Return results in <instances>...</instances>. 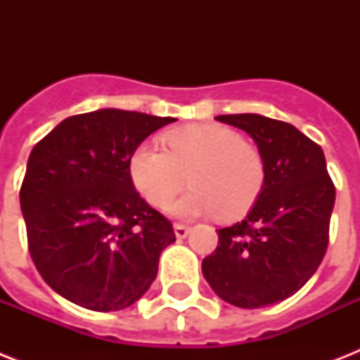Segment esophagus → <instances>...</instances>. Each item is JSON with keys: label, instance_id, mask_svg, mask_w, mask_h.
I'll list each match as a JSON object with an SVG mask.
<instances>
[{"label": "esophagus", "instance_id": "34e87169", "mask_svg": "<svg viewBox=\"0 0 360 360\" xmlns=\"http://www.w3.org/2000/svg\"><path fill=\"white\" fill-rule=\"evenodd\" d=\"M174 231H175V237H177V239H185V237L188 236L191 228L185 224H174Z\"/></svg>", "mask_w": 360, "mask_h": 360}]
</instances>
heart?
<instances>
[{
    "label": "heart",
    "instance_id": "obj_1",
    "mask_svg": "<svg viewBox=\"0 0 360 360\" xmlns=\"http://www.w3.org/2000/svg\"><path fill=\"white\" fill-rule=\"evenodd\" d=\"M164 140L168 149L143 141L130 155V179L151 205L162 207L191 181V191L168 205L175 217L217 213L236 220L250 211L265 183V162L237 130L188 124L166 132Z\"/></svg>",
    "mask_w": 360,
    "mask_h": 360
}]
</instances>
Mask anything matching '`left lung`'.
Returning <instances> with one entry per match:
<instances>
[{
  "label": "left lung",
  "instance_id": "1",
  "mask_svg": "<svg viewBox=\"0 0 360 360\" xmlns=\"http://www.w3.org/2000/svg\"><path fill=\"white\" fill-rule=\"evenodd\" d=\"M217 120L252 136L265 183L246 219L219 230L217 250L202 262L203 276L233 307H269L301 290L323 259L335 185L321 147L293 124L257 114Z\"/></svg>",
  "mask_w": 360,
  "mask_h": 360
}]
</instances>
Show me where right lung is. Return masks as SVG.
<instances>
[{"label":"right lung","mask_w":360,"mask_h":360,"mask_svg":"<svg viewBox=\"0 0 360 360\" xmlns=\"http://www.w3.org/2000/svg\"><path fill=\"white\" fill-rule=\"evenodd\" d=\"M174 121L104 108L67 117L33 147L20 188L27 246L67 301L114 312L153 284L175 233L136 192L129 162L147 136Z\"/></svg>","instance_id":"obj_1"}]
</instances>
